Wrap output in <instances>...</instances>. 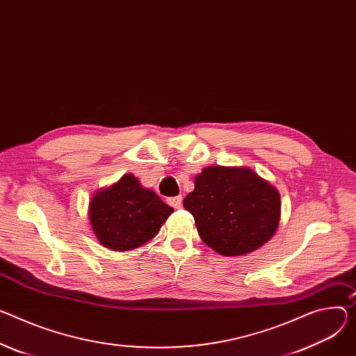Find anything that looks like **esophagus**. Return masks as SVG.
Returning a JSON list of instances; mask_svg holds the SVG:
<instances>
[{
	"instance_id": "34e87169",
	"label": "esophagus",
	"mask_w": 356,
	"mask_h": 356,
	"mask_svg": "<svg viewBox=\"0 0 356 356\" xmlns=\"http://www.w3.org/2000/svg\"><path fill=\"white\" fill-rule=\"evenodd\" d=\"M181 202H183L181 196H175V197L168 199V203H169L172 207H175V209H180V207H181Z\"/></svg>"
}]
</instances>
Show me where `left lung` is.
Here are the masks:
<instances>
[{
	"label": "left lung",
	"mask_w": 356,
	"mask_h": 356,
	"mask_svg": "<svg viewBox=\"0 0 356 356\" xmlns=\"http://www.w3.org/2000/svg\"><path fill=\"white\" fill-rule=\"evenodd\" d=\"M183 204L202 240L221 255H244L264 245L281 213L278 190L247 168L203 169Z\"/></svg>",
	"instance_id": "8db88e82"
}]
</instances>
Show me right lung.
<instances>
[{"instance_id": "obj_1", "label": "right lung", "mask_w": 356, "mask_h": 356, "mask_svg": "<svg viewBox=\"0 0 356 356\" xmlns=\"http://www.w3.org/2000/svg\"><path fill=\"white\" fill-rule=\"evenodd\" d=\"M173 207L153 190L124 175L108 188L96 191L89 204V220L99 243L115 251L134 250L150 241Z\"/></svg>"}]
</instances>
